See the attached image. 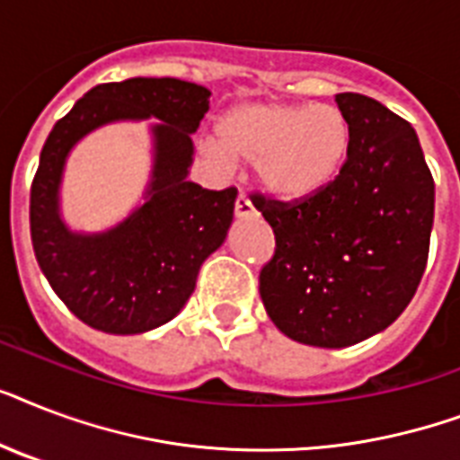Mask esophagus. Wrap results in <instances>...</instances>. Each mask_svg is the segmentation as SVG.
I'll use <instances>...</instances> for the list:
<instances>
[{"label":"esophagus","mask_w":460,"mask_h":460,"mask_svg":"<svg viewBox=\"0 0 460 460\" xmlns=\"http://www.w3.org/2000/svg\"><path fill=\"white\" fill-rule=\"evenodd\" d=\"M234 212H236L238 219H252V217L258 215V212H255V208H252V202L248 200V195L245 193H238L236 205H234Z\"/></svg>","instance_id":"obj_1"}]
</instances>
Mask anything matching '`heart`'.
I'll return each mask as SVG.
<instances>
[{"label": "heart", "instance_id": "obj_1", "mask_svg": "<svg viewBox=\"0 0 460 460\" xmlns=\"http://www.w3.org/2000/svg\"><path fill=\"white\" fill-rule=\"evenodd\" d=\"M350 146V119L334 104L262 100L231 107L219 119L209 155L255 164L267 193L301 202L341 176Z\"/></svg>", "mask_w": 460, "mask_h": 460}]
</instances>
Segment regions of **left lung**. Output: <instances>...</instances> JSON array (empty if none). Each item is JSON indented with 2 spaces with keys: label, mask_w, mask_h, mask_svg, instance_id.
Masks as SVG:
<instances>
[{
  "label": "left lung",
  "mask_w": 460,
  "mask_h": 460,
  "mask_svg": "<svg viewBox=\"0 0 460 460\" xmlns=\"http://www.w3.org/2000/svg\"><path fill=\"white\" fill-rule=\"evenodd\" d=\"M353 146L317 198L252 193L274 231L260 298L281 334L343 349L386 329L420 284L435 219V181L406 119L358 93H339Z\"/></svg>",
  "instance_id": "left-lung-1"
}]
</instances>
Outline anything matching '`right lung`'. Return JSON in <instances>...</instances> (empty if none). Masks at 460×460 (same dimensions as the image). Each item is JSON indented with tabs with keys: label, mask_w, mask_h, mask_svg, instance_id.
<instances>
[{
	"label": "right lung",
	"mask_w": 460,
	"mask_h": 460,
	"mask_svg": "<svg viewBox=\"0 0 460 460\" xmlns=\"http://www.w3.org/2000/svg\"><path fill=\"white\" fill-rule=\"evenodd\" d=\"M209 90L179 78H128L88 90L54 124L31 186V238L42 274L64 305L107 334H143L181 313L200 265L224 243L236 188L208 190L188 181L193 140ZM153 116L155 164L146 202L102 234H75L58 215L70 147L111 120Z\"/></svg>",
	"instance_id": "right-lung-1"
}]
</instances>
